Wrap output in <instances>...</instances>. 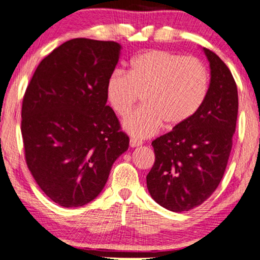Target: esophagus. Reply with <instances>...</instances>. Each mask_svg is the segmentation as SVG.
Wrapping results in <instances>:
<instances>
[{"mask_svg":"<svg viewBox=\"0 0 260 260\" xmlns=\"http://www.w3.org/2000/svg\"><path fill=\"white\" fill-rule=\"evenodd\" d=\"M141 140H139V139H136V138H131V140H129V145L132 146V147H137V146H139V145H141Z\"/></svg>","mask_w":260,"mask_h":260,"instance_id":"obj_1","label":"esophagus"}]
</instances>
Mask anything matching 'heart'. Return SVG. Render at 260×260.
Wrapping results in <instances>:
<instances>
[{
	"label": "heart",
	"mask_w": 260,
	"mask_h": 260,
	"mask_svg": "<svg viewBox=\"0 0 260 260\" xmlns=\"http://www.w3.org/2000/svg\"><path fill=\"white\" fill-rule=\"evenodd\" d=\"M210 91L206 66L196 57L166 50H147L131 60L128 74L109 75L107 101L120 117H126L141 97L143 107L124 121L132 136L146 138L162 127L174 129L198 114Z\"/></svg>",
	"instance_id": "obj_1"
}]
</instances>
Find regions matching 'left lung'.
Segmentation results:
<instances>
[{"instance_id":"obj_1","label":"left lung","mask_w":260,"mask_h":260,"mask_svg":"<svg viewBox=\"0 0 260 260\" xmlns=\"http://www.w3.org/2000/svg\"><path fill=\"white\" fill-rule=\"evenodd\" d=\"M211 68L209 96L182 126L152 141L154 163L146 176L160 206L183 212L202 205L224 175L238 119V87L226 64L204 48Z\"/></svg>"}]
</instances>
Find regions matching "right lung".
<instances>
[{"instance_id":"add662e5","label":"right lung","mask_w":260,"mask_h":260,"mask_svg":"<svg viewBox=\"0 0 260 260\" xmlns=\"http://www.w3.org/2000/svg\"><path fill=\"white\" fill-rule=\"evenodd\" d=\"M120 49L113 41L64 42L41 61L22 98L26 164L39 188L63 208L96 198L128 149L106 96Z\"/></svg>"}]
</instances>
